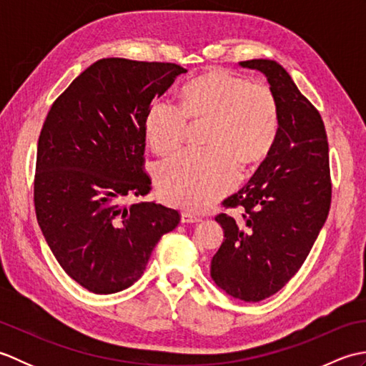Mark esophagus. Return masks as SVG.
I'll list each match as a JSON object with an SVG mask.
<instances>
[{
	"label": "esophagus",
	"instance_id": "1",
	"mask_svg": "<svg viewBox=\"0 0 366 366\" xmlns=\"http://www.w3.org/2000/svg\"><path fill=\"white\" fill-rule=\"evenodd\" d=\"M199 215L197 214H192V212H182L181 214V222L182 223H197L199 222Z\"/></svg>",
	"mask_w": 366,
	"mask_h": 366
}]
</instances>
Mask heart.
<instances>
[{
	"label": "heart",
	"mask_w": 366,
	"mask_h": 366,
	"mask_svg": "<svg viewBox=\"0 0 366 366\" xmlns=\"http://www.w3.org/2000/svg\"><path fill=\"white\" fill-rule=\"evenodd\" d=\"M189 122H206L201 152H184L163 162L155 184L167 203L203 209L234 187L242 168L258 167L278 135V105L261 81L212 69L182 88L181 110L165 100L154 102L144 116L147 143L159 155L182 146Z\"/></svg>",
	"instance_id": "heart-1"
}]
</instances>
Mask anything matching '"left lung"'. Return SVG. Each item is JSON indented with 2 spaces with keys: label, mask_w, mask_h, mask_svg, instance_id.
I'll list each match as a JSON object with an SVG mask.
<instances>
[{
  "label": "left lung",
  "mask_w": 366,
  "mask_h": 366,
  "mask_svg": "<svg viewBox=\"0 0 366 366\" xmlns=\"http://www.w3.org/2000/svg\"><path fill=\"white\" fill-rule=\"evenodd\" d=\"M242 67L267 76L278 105V135L270 154L242 189L223 201L224 239L211 277L224 292L259 302L278 292L305 262L330 211L327 134L320 112L285 69L270 59Z\"/></svg>",
  "instance_id": "left-lung-1"
}]
</instances>
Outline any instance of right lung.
<instances>
[{
	"label": "right lung",
	"instance_id": "right-lung-1",
	"mask_svg": "<svg viewBox=\"0 0 366 366\" xmlns=\"http://www.w3.org/2000/svg\"><path fill=\"white\" fill-rule=\"evenodd\" d=\"M173 63L104 58L54 100L39 135L37 223L59 266L96 294L126 290L143 275L155 244L181 214L144 197V116L177 75Z\"/></svg>",
	"mask_w": 366,
	"mask_h": 366
}]
</instances>
